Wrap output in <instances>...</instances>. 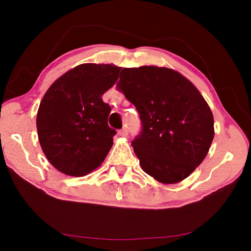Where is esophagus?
Listing matches in <instances>:
<instances>
[{
    "label": "esophagus",
    "instance_id": "34e87169",
    "mask_svg": "<svg viewBox=\"0 0 251 251\" xmlns=\"http://www.w3.org/2000/svg\"><path fill=\"white\" fill-rule=\"evenodd\" d=\"M118 134H120L121 136H127V135H128V129L125 128V127H124V128L118 131Z\"/></svg>",
    "mask_w": 251,
    "mask_h": 251
}]
</instances>
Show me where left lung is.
<instances>
[{
	"mask_svg": "<svg viewBox=\"0 0 251 251\" xmlns=\"http://www.w3.org/2000/svg\"><path fill=\"white\" fill-rule=\"evenodd\" d=\"M117 87L142 120L131 146L143 171L161 184L184 180L205 159L215 135L202 95L184 75L152 65L123 69Z\"/></svg>",
	"mask_w": 251,
	"mask_h": 251,
	"instance_id": "left-lung-1",
	"label": "left lung"
}]
</instances>
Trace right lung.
I'll return each instance as SVG.
<instances>
[{
	"mask_svg": "<svg viewBox=\"0 0 251 251\" xmlns=\"http://www.w3.org/2000/svg\"><path fill=\"white\" fill-rule=\"evenodd\" d=\"M121 67L85 63L50 85L42 100L36 127L42 151L65 175L80 177L100 167L116 131L107 124L110 107L101 100Z\"/></svg>",
	"mask_w": 251,
	"mask_h": 251,
	"instance_id": "1",
	"label": "right lung"
}]
</instances>
